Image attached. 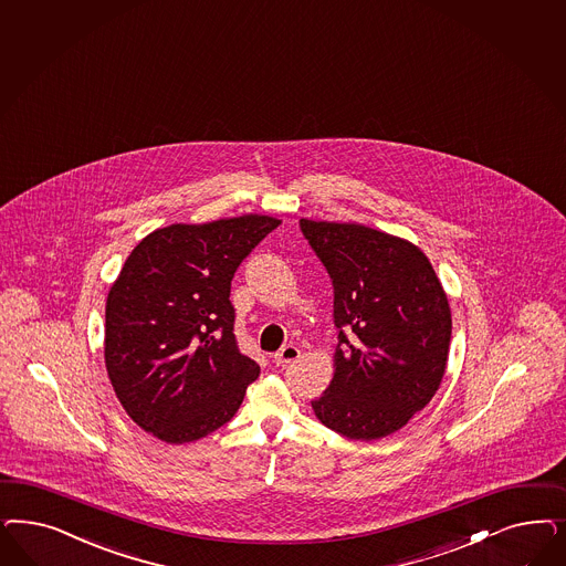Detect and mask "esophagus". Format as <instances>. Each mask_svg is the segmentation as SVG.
Masks as SVG:
<instances>
[{"label":"esophagus","mask_w":566,"mask_h":566,"mask_svg":"<svg viewBox=\"0 0 566 566\" xmlns=\"http://www.w3.org/2000/svg\"><path fill=\"white\" fill-rule=\"evenodd\" d=\"M300 347L295 346H285L281 347L276 354L273 356V363L276 366H287L290 363H295L297 358H300Z\"/></svg>","instance_id":"1"}]
</instances>
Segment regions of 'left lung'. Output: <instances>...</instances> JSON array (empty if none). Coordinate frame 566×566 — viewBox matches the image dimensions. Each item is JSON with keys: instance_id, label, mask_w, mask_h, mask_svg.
I'll list each match as a JSON object with an SVG mask.
<instances>
[{"instance_id": "left-lung-1", "label": "left lung", "mask_w": 566, "mask_h": 566, "mask_svg": "<svg viewBox=\"0 0 566 566\" xmlns=\"http://www.w3.org/2000/svg\"><path fill=\"white\" fill-rule=\"evenodd\" d=\"M333 279L339 344L316 419L358 441L387 438L441 385L452 339L448 295L408 239L356 222L300 220Z\"/></svg>"}]
</instances>
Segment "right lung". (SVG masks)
Returning a JSON list of instances; mask_svg holds the SVG:
<instances>
[{"label": "right lung", "instance_id": "1", "mask_svg": "<svg viewBox=\"0 0 566 566\" xmlns=\"http://www.w3.org/2000/svg\"><path fill=\"white\" fill-rule=\"evenodd\" d=\"M279 224L266 214L177 222L128 254L106 300L104 358L116 398L149 436L181 446L238 412L260 366L239 352L231 281Z\"/></svg>", "mask_w": 566, "mask_h": 566}]
</instances>
